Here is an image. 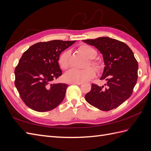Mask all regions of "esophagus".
<instances>
[{
	"mask_svg": "<svg viewBox=\"0 0 151 151\" xmlns=\"http://www.w3.org/2000/svg\"><path fill=\"white\" fill-rule=\"evenodd\" d=\"M71 84H75V85H81V84H82V82H71Z\"/></svg>",
	"mask_w": 151,
	"mask_h": 151,
	"instance_id": "obj_1",
	"label": "esophagus"
}]
</instances>
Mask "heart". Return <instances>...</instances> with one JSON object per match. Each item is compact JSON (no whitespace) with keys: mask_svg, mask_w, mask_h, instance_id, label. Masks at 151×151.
<instances>
[{"mask_svg":"<svg viewBox=\"0 0 151 151\" xmlns=\"http://www.w3.org/2000/svg\"><path fill=\"white\" fill-rule=\"evenodd\" d=\"M79 50L88 58L91 59H94L97 55V52L93 48L87 45H81L79 47ZM69 55H70V52L69 50H64L60 54L58 59V63L61 69H65L68 68ZM89 64L98 71L101 69V65L97 62L91 60ZM95 75V69L91 67L87 68L82 70L71 69L65 73L64 78L69 82H83L93 78Z\"/></svg>","mask_w":151,"mask_h":151,"instance_id":"b5f03b06","label":"heart"}]
</instances>
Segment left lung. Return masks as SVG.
Listing matches in <instances>:
<instances>
[{"instance_id":"8db88e82","label":"left lung","mask_w":151,"mask_h":151,"mask_svg":"<svg viewBox=\"0 0 151 151\" xmlns=\"http://www.w3.org/2000/svg\"><path fill=\"white\" fill-rule=\"evenodd\" d=\"M83 41L95 46L103 54L105 66L100 79L107 82L102 87L92 83L85 98L101 110L114 109L132 94L138 78V62L129 46L115 39L100 37Z\"/></svg>"}]
</instances>
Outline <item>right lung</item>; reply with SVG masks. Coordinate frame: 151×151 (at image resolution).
Listing matches in <instances>:
<instances>
[{
  "label": "right lung",
  "mask_w": 151,
  "mask_h": 151,
  "mask_svg": "<svg viewBox=\"0 0 151 151\" xmlns=\"http://www.w3.org/2000/svg\"><path fill=\"white\" fill-rule=\"evenodd\" d=\"M76 41L53 40L33 45L15 68L14 84L25 105L37 111H47L63 101L68 85L52 83L62 75L58 59Z\"/></svg>",
  "instance_id": "1"
}]
</instances>
